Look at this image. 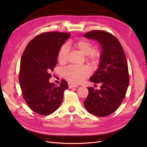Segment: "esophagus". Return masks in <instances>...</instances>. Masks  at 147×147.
Returning <instances> with one entry per match:
<instances>
[{
  "label": "esophagus",
  "mask_w": 147,
  "mask_h": 147,
  "mask_svg": "<svg viewBox=\"0 0 147 147\" xmlns=\"http://www.w3.org/2000/svg\"><path fill=\"white\" fill-rule=\"evenodd\" d=\"M68 88H69V89H71V88H77V87H78V86H77L76 84H73V83H71V82H68Z\"/></svg>",
  "instance_id": "esophagus-1"
}]
</instances>
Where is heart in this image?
<instances>
[{"label": "heart", "instance_id": "obj_1", "mask_svg": "<svg viewBox=\"0 0 147 147\" xmlns=\"http://www.w3.org/2000/svg\"><path fill=\"white\" fill-rule=\"evenodd\" d=\"M80 51L86 55V60L92 65H96L101 59L102 51L99 48H94L92 42L82 39L76 42H70L68 45ZM69 57V49L67 45H63L58 53V62L64 64L66 63ZM90 71L87 67H69L63 71L64 78L74 83H79L90 76Z\"/></svg>", "mask_w": 147, "mask_h": 147}]
</instances>
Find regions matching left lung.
<instances>
[{
	"instance_id": "obj_1",
	"label": "left lung",
	"mask_w": 147,
	"mask_h": 147,
	"mask_svg": "<svg viewBox=\"0 0 147 147\" xmlns=\"http://www.w3.org/2000/svg\"><path fill=\"white\" fill-rule=\"evenodd\" d=\"M96 40L102 55L99 67L90 80L101 83V89L89 87L83 104L86 110L98 117H105L117 110L124 99L129 83L126 55L117 38L103 30H93L83 35Z\"/></svg>"
}]
</instances>
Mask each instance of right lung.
<instances>
[{"label": "right lung", "mask_w": 147, "mask_h": 147, "mask_svg": "<svg viewBox=\"0 0 147 147\" xmlns=\"http://www.w3.org/2000/svg\"><path fill=\"white\" fill-rule=\"evenodd\" d=\"M71 34L46 32L36 36L27 45L20 64L19 82L22 94L30 109L42 115L56 111L63 101L67 82L50 83L51 73L57 65L58 53Z\"/></svg>", "instance_id": "1"}]
</instances>
